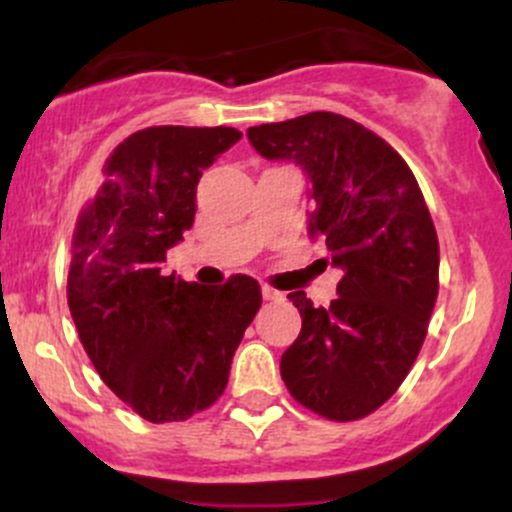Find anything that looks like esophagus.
Wrapping results in <instances>:
<instances>
[{
  "instance_id": "esophagus-1",
  "label": "esophagus",
  "mask_w": 512,
  "mask_h": 512,
  "mask_svg": "<svg viewBox=\"0 0 512 512\" xmlns=\"http://www.w3.org/2000/svg\"><path fill=\"white\" fill-rule=\"evenodd\" d=\"M264 301H284V293L272 289V286H262Z\"/></svg>"
}]
</instances>
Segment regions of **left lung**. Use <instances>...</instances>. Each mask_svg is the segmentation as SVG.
I'll use <instances>...</instances> for the list:
<instances>
[{"label": "left lung", "mask_w": 512, "mask_h": 512, "mask_svg": "<svg viewBox=\"0 0 512 512\" xmlns=\"http://www.w3.org/2000/svg\"><path fill=\"white\" fill-rule=\"evenodd\" d=\"M248 139L308 173V233L342 269L327 308L289 293L303 327L281 356V380L325 419H363L404 383L438 298V236L419 182L383 137L337 113L250 127Z\"/></svg>", "instance_id": "left-lung-1"}]
</instances>
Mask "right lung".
<instances>
[{"label":"right lung","mask_w":512,"mask_h":512,"mask_svg":"<svg viewBox=\"0 0 512 512\" xmlns=\"http://www.w3.org/2000/svg\"><path fill=\"white\" fill-rule=\"evenodd\" d=\"M243 134L146 127L115 146L72 238L67 303L101 380L151 424L185 421L223 395L240 339L262 305L252 276L199 286L163 274L190 231L197 182Z\"/></svg>","instance_id":"obj_1"}]
</instances>
